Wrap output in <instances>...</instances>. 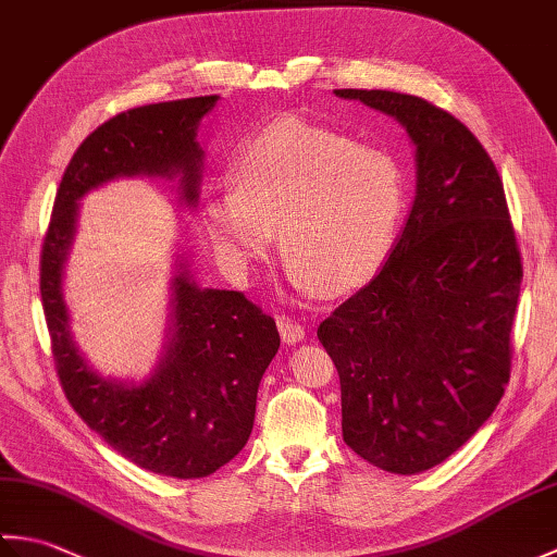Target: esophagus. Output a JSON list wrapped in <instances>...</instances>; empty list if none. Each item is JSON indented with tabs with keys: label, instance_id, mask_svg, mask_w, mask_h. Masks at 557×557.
<instances>
[{
	"label": "esophagus",
	"instance_id": "obj_1",
	"mask_svg": "<svg viewBox=\"0 0 557 557\" xmlns=\"http://www.w3.org/2000/svg\"><path fill=\"white\" fill-rule=\"evenodd\" d=\"M277 330L282 335V342H287V345H299V342L306 337V330L301 323L292 321V318H277Z\"/></svg>",
	"mask_w": 557,
	"mask_h": 557
}]
</instances>
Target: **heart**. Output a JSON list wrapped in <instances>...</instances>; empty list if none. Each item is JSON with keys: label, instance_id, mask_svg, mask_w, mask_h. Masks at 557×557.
<instances>
[{"label": "heart", "instance_id": "b5f03b06", "mask_svg": "<svg viewBox=\"0 0 557 557\" xmlns=\"http://www.w3.org/2000/svg\"><path fill=\"white\" fill-rule=\"evenodd\" d=\"M232 180L206 191L200 227L234 280L268 258L275 227L299 292L357 289L393 251L405 180L385 150L289 116L244 140Z\"/></svg>", "mask_w": 557, "mask_h": 557}]
</instances>
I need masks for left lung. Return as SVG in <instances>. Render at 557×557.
<instances>
[{
  "instance_id": "left-lung-1",
  "label": "left lung",
  "mask_w": 557,
  "mask_h": 557,
  "mask_svg": "<svg viewBox=\"0 0 557 557\" xmlns=\"http://www.w3.org/2000/svg\"><path fill=\"white\" fill-rule=\"evenodd\" d=\"M399 122L417 194L383 268L318 327L342 385V437L389 474H421L465 445L510 377L522 260L503 182L476 136L393 90H335Z\"/></svg>"
}]
</instances>
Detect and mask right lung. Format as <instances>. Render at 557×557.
I'll return each instance as SVG.
<instances>
[{
    "instance_id": "right-lung-1",
    "label": "right lung",
    "mask_w": 557,
    "mask_h": 557,
    "mask_svg": "<svg viewBox=\"0 0 557 557\" xmlns=\"http://www.w3.org/2000/svg\"><path fill=\"white\" fill-rule=\"evenodd\" d=\"M220 96L186 98L116 114L71 158L57 188L40 256V297L57 373L78 417L136 467L203 479L242 453L253 429L258 385L280 349L277 325L242 292L200 287L188 251H176L162 357L144 381L102 375L71 333L64 268L78 200L114 180L168 182L182 208L200 194L198 126Z\"/></svg>"
}]
</instances>
